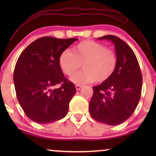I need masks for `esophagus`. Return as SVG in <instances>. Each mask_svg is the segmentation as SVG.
<instances>
[{"label":"esophagus","instance_id":"obj_1","mask_svg":"<svg viewBox=\"0 0 156 156\" xmlns=\"http://www.w3.org/2000/svg\"><path fill=\"white\" fill-rule=\"evenodd\" d=\"M75 87H76V91H79V90H80L81 88H82V86H81V85H76Z\"/></svg>","mask_w":156,"mask_h":156}]
</instances>
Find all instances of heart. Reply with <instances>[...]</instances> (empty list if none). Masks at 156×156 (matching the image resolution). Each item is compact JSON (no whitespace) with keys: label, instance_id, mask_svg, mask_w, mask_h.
Masks as SVG:
<instances>
[{"label":"heart","instance_id":"obj_1","mask_svg":"<svg viewBox=\"0 0 156 156\" xmlns=\"http://www.w3.org/2000/svg\"><path fill=\"white\" fill-rule=\"evenodd\" d=\"M59 63L62 72L69 76L83 65L84 69L71 79L76 84L101 83L114 74L117 57L114 51L106 48L104 44L87 40L76 44L72 52L64 51L59 57Z\"/></svg>","mask_w":156,"mask_h":156}]
</instances>
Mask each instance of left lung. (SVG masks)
<instances>
[{
    "label": "left lung",
    "instance_id": "1",
    "mask_svg": "<svg viewBox=\"0 0 156 156\" xmlns=\"http://www.w3.org/2000/svg\"><path fill=\"white\" fill-rule=\"evenodd\" d=\"M98 39L111 40L114 44L117 65L108 80L93 87L89 112L99 122L119 125L127 120L137 107L141 95V71L133 51L123 40L111 35Z\"/></svg>",
    "mask_w": 156,
    "mask_h": 156
}]
</instances>
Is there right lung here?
I'll return each instance as SVG.
<instances>
[{
	"label": "right lung",
	"instance_id": "right-lung-1",
	"mask_svg": "<svg viewBox=\"0 0 156 156\" xmlns=\"http://www.w3.org/2000/svg\"><path fill=\"white\" fill-rule=\"evenodd\" d=\"M76 40L42 37L30 44L17 60L13 73L17 98L26 116L36 123L54 122L67 114L76 88L64 76L59 59ZM57 84L61 87L55 88Z\"/></svg>",
	"mask_w": 156,
	"mask_h": 156
}]
</instances>
